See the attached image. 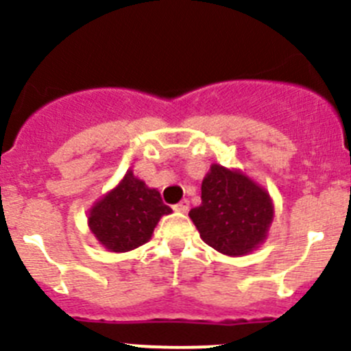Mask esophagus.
I'll return each mask as SVG.
<instances>
[{
    "label": "esophagus",
    "instance_id": "esophagus-1",
    "mask_svg": "<svg viewBox=\"0 0 351 351\" xmlns=\"http://www.w3.org/2000/svg\"><path fill=\"white\" fill-rule=\"evenodd\" d=\"M173 209H175V210H178V213H186V210L190 209V202H189V200H186V199H183L182 202H178V204H176V206L173 207Z\"/></svg>",
    "mask_w": 351,
    "mask_h": 351
}]
</instances>
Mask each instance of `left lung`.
<instances>
[{
  "label": "left lung",
  "instance_id": "8db88e82",
  "mask_svg": "<svg viewBox=\"0 0 351 351\" xmlns=\"http://www.w3.org/2000/svg\"><path fill=\"white\" fill-rule=\"evenodd\" d=\"M202 204L189 213L200 238L231 257L247 255L267 238L274 206L266 189L238 169L213 165L202 180Z\"/></svg>",
  "mask_w": 351,
  "mask_h": 351
}]
</instances>
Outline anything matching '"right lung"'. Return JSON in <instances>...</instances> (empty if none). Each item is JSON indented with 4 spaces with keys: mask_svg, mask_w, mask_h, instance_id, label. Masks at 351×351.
<instances>
[{
    "mask_svg": "<svg viewBox=\"0 0 351 351\" xmlns=\"http://www.w3.org/2000/svg\"><path fill=\"white\" fill-rule=\"evenodd\" d=\"M171 213L161 193L127 171L120 183L89 210V228L103 247L128 252L147 243L156 224Z\"/></svg>",
    "mask_w": 351,
    "mask_h": 351,
    "instance_id": "obj_1",
    "label": "right lung"
}]
</instances>
